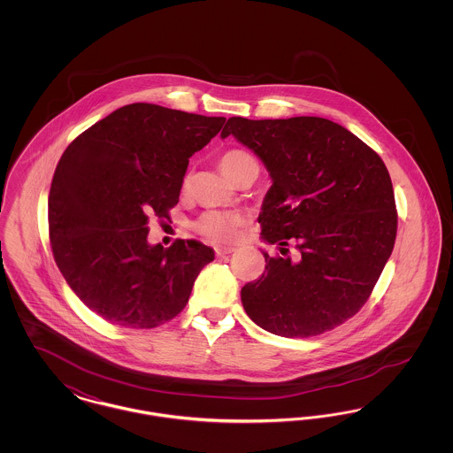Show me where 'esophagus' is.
<instances>
[{
  "instance_id": "esophagus-1",
  "label": "esophagus",
  "mask_w": 453,
  "mask_h": 453,
  "mask_svg": "<svg viewBox=\"0 0 453 453\" xmlns=\"http://www.w3.org/2000/svg\"><path fill=\"white\" fill-rule=\"evenodd\" d=\"M231 253H234V248H226V246H219V248H216V255L219 258H224V257H227V255H231Z\"/></svg>"
}]
</instances>
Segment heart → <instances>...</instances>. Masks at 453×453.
Instances as JSON below:
<instances>
[{"label":"heart","instance_id":"b5f03b06","mask_svg":"<svg viewBox=\"0 0 453 453\" xmlns=\"http://www.w3.org/2000/svg\"><path fill=\"white\" fill-rule=\"evenodd\" d=\"M255 161L250 154L241 150H231V151L224 152L219 159V165L222 168V172L226 173L229 178H233L236 174L237 170L250 163ZM188 174L185 176L183 183L188 185ZM242 224V219L237 214L231 212H219V211H209L205 214L198 217V220L195 222V229L202 234V236L209 237L216 242H233L239 234V227Z\"/></svg>","mask_w":453,"mask_h":453}]
</instances>
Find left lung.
Returning <instances> with one entry per match:
<instances>
[{"label":"left lung","instance_id":"1","mask_svg":"<svg viewBox=\"0 0 453 453\" xmlns=\"http://www.w3.org/2000/svg\"><path fill=\"white\" fill-rule=\"evenodd\" d=\"M231 134L270 172L258 222L263 241L282 255L263 253L265 273L241 288L246 314L285 338L345 323L368 301L394 250L397 211L384 161L321 117H231L220 135Z\"/></svg>","mask_w":453,"mask_h":453}]
</instances>
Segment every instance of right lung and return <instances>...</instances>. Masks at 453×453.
Here are the masks:
<instances>
[{
  "label": "right lung",
  "mask_w": 453,
  "mask_h": 453,
  "mask_svg": "<svg viewBox=\"0 0 453 453\" xmlns=\"http://www.w3.org/2000/svg\"><path fill=\"white\" fill-rule=\"evenodd\" d=\"M224 122L132 104L63 152L49 192L52 255L73 292L108 323L151 329L172 321L214 259V250L195 239L151 246L148 222L170 220L188 159Z\"/></svg>",
  "instance_id": "1"
}]
</instances>
